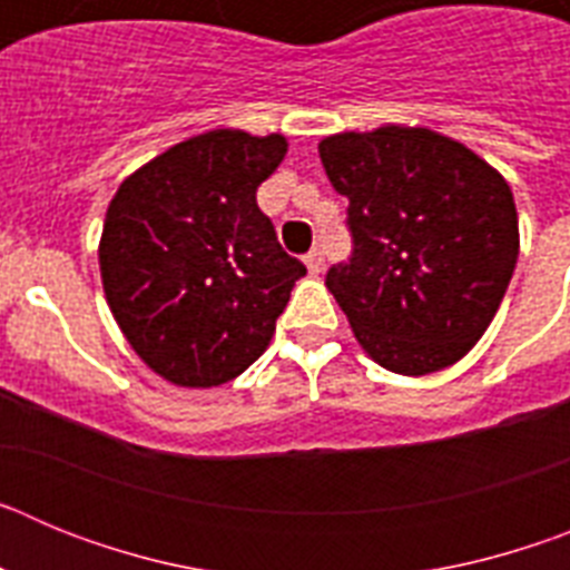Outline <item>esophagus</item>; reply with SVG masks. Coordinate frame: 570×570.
I'll use <instances>...</instances> for the list:
<instances>
[{
    "label": "esophagus",
    "mask_w": 570,
    "mask_h": 570,
    "mask_svg": "<svg viewBox=\"0 0 570 570\" xmlns=\"http://www.w3.org/2000/svg\"><path fill=\"white\" fill-rule=\"evenodd\" d=\"M305 262H308L311 274H320V271L325 268V254H322V248H311L308 256H305Z\"/></svg>",
    "instance_id": "esophagus-1"
}]
</instances>
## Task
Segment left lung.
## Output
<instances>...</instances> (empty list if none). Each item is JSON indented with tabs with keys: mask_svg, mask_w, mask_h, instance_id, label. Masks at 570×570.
<instances>
[{
	"mask_svg": "<svg viewBox=\"0 0 570 570\" xmlns=\"http://www.w3.org/2000/svg\"><path fill=\"white\" fill-rule=\"evenodd\" d=\"M320 159L347 196L354 245L325 285L360 345L394 374L454 365L485 334L517 268L508 183L428 128L328 136Z\"/></svg>",
	"mask_w": 570,
	"mask_h": 570,
	"instance_id": "8db88e82",
	"label": "left lung"
}]
</instances>
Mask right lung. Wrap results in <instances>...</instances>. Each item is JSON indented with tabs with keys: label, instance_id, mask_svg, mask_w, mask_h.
Wrapping results in <instances>:
<instances>
[{
	"label": "right lung",
	"instance_id": "1",
	"mask_svg": "<svg viewBox=\"0 0 570 570\" xmlns=\"http://www.w3.org/2000/svg\"><path fill=\"white\" fill-rule=\"evenodd\" d=\"M288 145L210 130L128 176L105 214L99 268L130 347L174 385L230 382L259 360L305 274L256 205Z\"/></svg>",
	"mask_w": 570,
	"mask_h": 570
}]
</instances>
